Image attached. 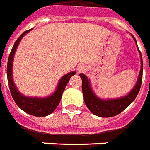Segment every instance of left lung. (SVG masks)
<instances>
[{"instance_id": "obj_1", "label": "left lung", "mask_w": 150, "mask_h": 150, "mask_svg": "<svg viewBox=\"0 0 150 150\" xmlns=\"http://www.w3.org/2000/svg\"><path fill=\"white\" fill-rule=\"evenodd\" d=\"M133 38H134V37ZM134 40L136 41L135 38ZM141 62H142V68L135 87L127 96L114 100H102L96 97L92 91L88 77L83 74H80V76L82 80V93L84 96V100L88 110L93 114L100 117H113L121 113L123 110H125L135 100L141 88L143 73V62L142 54H141Z\"/></svg>"}]
</instances>
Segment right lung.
<instances>
[{
  "mask_svg": "<svg viewBox=\"0 0 150 150\" xmlns=\"http://www.w3.org/2000/svg\"><path fill=\"white\" fill-rule=\"evenodd\" d=\"M30 30H32V29L25 31L19 38H17L16 42L14 43L13 49L11 50L7 64L8 83L9 89H10L11 95L18 107H20L23 111H25L30 115L35 116V117H45V116L51 114L56 110V108L57 107L61 101L62 93L65 88V86H67L71 76H74V74H76V72H71V73H69L66 75L62 76V79L59 81L56 92L50 97L45 98H27V97H25L21 94L19 92L17 91L16 86L14 85L13 81V76H12L13 60L14 52L16 51V49L19 44L20 40H21L24 35L29 33Z\"/></svg>",
  "mask_w": 150,
  "mask_h": 150,
  "instance_id": "right-lung-1",
  "label": "right lung"
}]
</instances>
